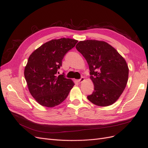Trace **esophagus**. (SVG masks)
Returning a JSON list of instances; mask_svg holds the SVG:
<instances>
[{
  "mask_svg": "<svg viewBox=\"0 0 148 148\" xmlns=\"http://www.w3.org/2000/svg\"><path fill=\"white\" fill-rule=\"evenodd\" d=\"M84 80H85L84 77H81V79H80L77 80V82H78L79 83H82V82H84Z\"/></svg>",
  "mask_w": 148,
  "mask_h": 148,
  "instance_id": "1",
  "label": "esophagus"
}]
</instances>
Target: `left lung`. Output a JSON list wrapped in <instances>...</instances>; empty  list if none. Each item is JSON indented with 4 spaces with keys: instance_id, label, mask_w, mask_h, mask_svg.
Masks as SVG:
<instances>
[{
    "instance_id": "left-lung-1",
    "label": "left lung",
    "mask_w": 148,
    "mask_h": 148,
    "mask_svg": "<svg viewBox=\"0 0 148 148\" xmlns=\"http://www.w3.org/2000/svg\"><path fill=\"white\" fill-rule=\"evenodd\" d=\"M75 47L87 62L90 78L94 85V91L87 97L88 99L98 106L114 104L128 81L129 69L125 60L104 41H80Z\"/></svg>"
}]
</instances>
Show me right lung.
I'll use <instances>...</instances> for the list:
<instances>
[{"label": "right lung", "mask_w": 148, "mask_h": 148, "mask_svg": "<svg viewBox=\"0 0 148 148\" xmlns=\"http://www.w3.org/2000/svg\"><path fill=\"white\" fill-rule=\"evenodd\" d=\"M77 40L61 38L45 42L29 56L25 68V77L31 95L43 106L52 108L61 104L74 85L73 81L58 75L64 55Z\"/></svg>", "instance_id": "add662e5"}]
</instances>
